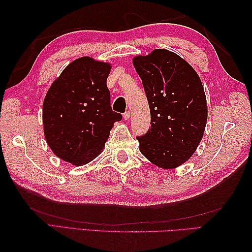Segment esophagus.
Returning a JSON list of instances; mask_svg holds the SVG:
<instances>
[{
    "label": "esophagus",
    "mask_w": 252,
    "mask_h": 252,
    "mask_svg": "<svg viewBox=\"0 0 252 252\" xmlns=\"http://www.w3.org/2000/svg\"><path fill=\"white\" fill-rule=\"evenodd\" d=\"M130 117H131V112L130 111H126L125 114H123V119H125V120L130 119Z\"/></svg>",
    "instance_id": "obj_1"
}]
</instances>
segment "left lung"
<instances>
[{
  "instance_id": "8db88e82",
  "label": "left lung",
  "mask_w": 252,
  "mask_h": 252,
  "mask_svg": "<svg viewBox=\"0 0 252 252\" xmlns=\"http://www.w3.org/2000/svg\"><path fill=\"white\" fill-rule=\"evenodd\" d=\"M133 66L151 110V127L136 137L140 152L159 168H178L196 152L205 133L208 107L201 80L185 60L163 49L135 56Z\"/></svg>"
}]
</instances>
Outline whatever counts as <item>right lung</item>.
<instances>
[{
  "instance_id": "right-lung-1",
  "label": "right lung",
  "mask_w": 252,
  "mask_h": 252,
  "mask_svg": "<svg viewBox=\"0 0 252 252\" xmlns=\"http://www.w3.org/2000/svg\"><path fill=\"white\" fill-rule=\"evenodd\" d=\"M111 63L80 57L52 83L43 101L47 145L73 165L92 161L105 148L110 130L122 116L111 110L107 78Z\"/></svg>"
}]
</instances>
